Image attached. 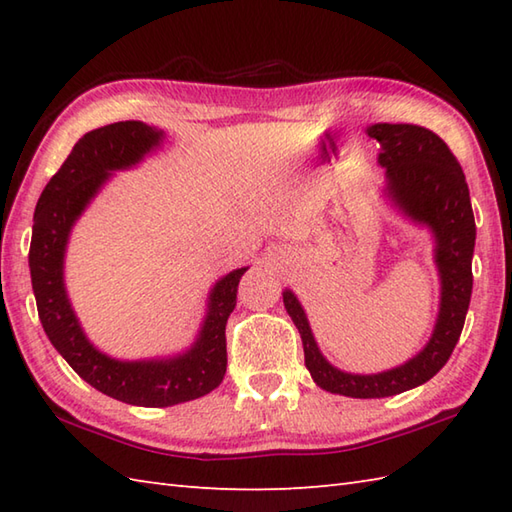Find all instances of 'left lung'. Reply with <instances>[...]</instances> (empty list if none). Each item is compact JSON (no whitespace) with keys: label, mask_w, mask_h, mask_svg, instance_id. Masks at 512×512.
I'll return each mask as SVG.
<instances>
[{"label":"left lung","mask_w":512,"mask_h":512,"mask_svg":"<svg viewBox=\"0 0 512 512\" xmlns=\"http://www.w3.org/2000/svg\"><path fill=\"white\" fill-rule=\"evenodd\" d=\"M367 134L383 147L378 162L387 169L391 198L413 220L429 224L436 235L442 301L431 341L416 358L389 372L345 374L319 352L306 312L290 290L284 292V306L301 334L303 356L314 383L350 398H385L427 383L453 354L471 303L475 220L464 171L438 134L409 123H378L369 127Z\"/></svg>","instance_id":"8db88e82"}]
</instances>
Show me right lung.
<instances>
[{
    "label": "right lung",
    "mask_w": 512,
    "mask_h": 512,
    "mask_svg": "<svg viewBox=\"0 0 512 512\" xmlns=\"http://www.w3.org/2000/svg\"><path fill=\"white\" fill-rule=\"evenodd\" d=\"M162 132L140 121H123L94 129L79 138L43 189L35 209L28 253L37 312L50 343L85 383L127 405L171 407L209 394L226 374V321L237 303V268L217 281L200 339L187 354L169 361L123 363L94 350L79 328L63 288V253L70 228L88 206L110 171L132 167Z\"/></svg>",
    "instance_id": "1"
}]
</instances>
